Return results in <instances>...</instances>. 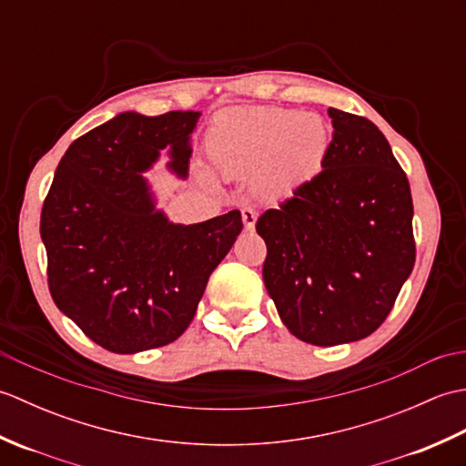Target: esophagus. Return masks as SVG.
<instances>
[{
	"mask_svg": "<svg viewBox=\"0 0 466 466\" xmlns=\"http://www.w3.org/2000/svg\"><path fill=\"white\" fill-rule=\"evenodd\" d=\"M256 218H258V214H256L252 208H244V210H242V222H244L246 230H252L254 224H256Z\"/></svg>",
	"mask_w": 466,
	"mask_h": 466,
	"instance_id": "esophagus-1",
	"label": "esophagus"
}]
</instances>
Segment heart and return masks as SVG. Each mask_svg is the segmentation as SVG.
Instances as JSON below:
<instances>
[{"instance_id": "b5f03b06", "label": "heart", "mask_w": 466, "mask_h": 466, "mask_svg": "<svg viewBox=\"0 0 466 466\" xmlns=\"http://www.w3.org/2000/svg\"><path fill=\"white\" fill-rule=\"evenodd\" d=\"M330 142V126L319 114L289 107H236L214 117L206 150L222 176H252L256 194L280 200L320 174ZM196 176L204 184H216L214 172L204 164L196 166Z\"/></svg>"}]
</instances>
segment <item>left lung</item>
Returning <instances> with one entry per match:
<instances>
[{"instance_id":"left-lung-1","label":"left lung","mask_w":466,"mask_h":466,"mask_svg":"<svg viewBox=\"0 0 466 466\" xmlns=\"http://www.w3.org/2000/svg\"><path fill=\"white\" fill-rule=\"evenodd\" d=\"M329 116L322 172L256 222L266 290L286 329L314 346L372 334L414 266L410 186L390 144L366 117Z\"/></svg>"}]
</instances>
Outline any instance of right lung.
Masks as SVG:
<instances>
[{"mask_svg":"<svg viewBox=\"0 0 466 466\" xmlns=\"http://www.w3.org/2000/svg\"><path fill=\"white\" fill-rule=\"evenodd\" d=\"M198 112H122L67 147L44 202L39 234L56 306L116 354L174 342L192 322L216 266L242 232L232 210L176 224L146 172L167 154L187 177Z\"/></svg>","mask_w":466,"mask_h":466,"instance_id":"add662e5","label":"right lung"}]
</instances>
